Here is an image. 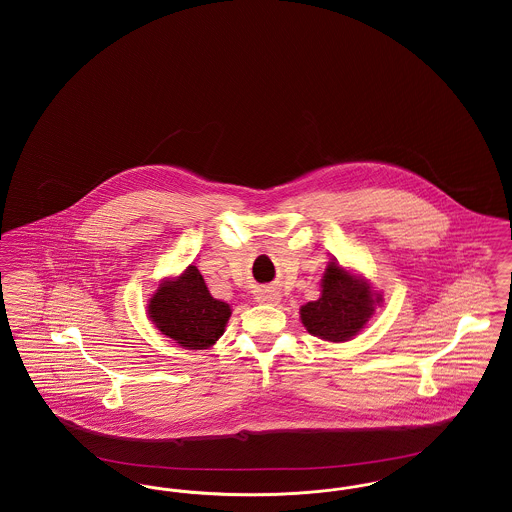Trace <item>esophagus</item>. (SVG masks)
<instances>
[{
	"instance_id": "obj_1",
	"label": "esophagus",
	"mask_w": 512,
	"mask_h": 512,
	"mask_svg": "<svg viewBox=\"0 0 512 512\" xmlns=\"http://www.w3.org/2000/svg\"><path fill=\"white\" fill-rule=\"evenodd\" d=\"M257 301H261V303H276L278 295L274 292H261L259 297H257Z\"/></svg>"
}]
</instances>
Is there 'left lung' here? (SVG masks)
<instances>
[{
  "label": "left lung",
  "instance_id": "left-lung-1",
  "mask_svg": "<svg viewBox=\"0 0 512 512\" xmlns=\"http://www.w3.org/2000/svg\"><path fill=\"white\" fill-rule=\"evenodd\" d=\"M320 297L301 307V322L309 334L320 340H351L365 328L382 305V293L374 292L363 276L341 267L334 259L328 263L320 282Z\"/></svg>",
  "mask_w": 512,
  "mask_h": 512
}]
</instances>
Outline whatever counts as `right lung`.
Returning a JSON list of instances; mask_svg holds the SVG:
<instances>
[{
  "mask_svg": "<svg viewBox=\"0 0 512 512\" xmlns=\"http://www.w3.org/2000/svg\"><path fill=\"white\" fill-rule=\"evenodd\" d=\"M147 315L161 334L186 349H209L224 334L232 315L228 303L215 299L197 267L165 280L149 297Z\"/></svg>",
  "mask_w": 512,
  "mask_h": 512,
  "instance_id": "obj_1",
  "label": "right lung"
}]
</instances>
